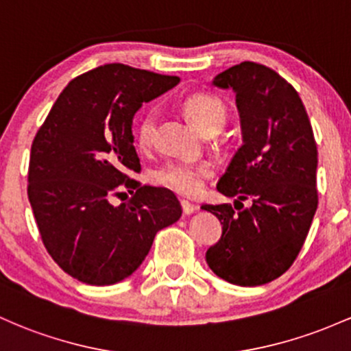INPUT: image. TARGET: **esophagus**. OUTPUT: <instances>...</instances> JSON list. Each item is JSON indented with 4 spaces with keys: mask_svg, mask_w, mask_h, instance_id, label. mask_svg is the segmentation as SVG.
<instances>
[{
    "mask_svg": "<svg viewBox=\"0 0 351 351\" xmlns=\"http://www.w3.org/2000/svg\"><path fill=\"white\" fill-rule=\"evenodd\" d=\"M182 208H183L184 215H191L196 210V206L193 205V203L186 202V199H182Z\"/></svg>",
    "mask_w": 351,
    "mask_h": 351,
    "instance_id": "obj_1",
    "label": "esophagus"
}]
</instances>
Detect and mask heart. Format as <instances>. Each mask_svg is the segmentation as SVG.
<instances>
[{
	"label": "heart",
	"mask_w": 351,
	"mask_h": 351,
	"mask_svg": "<svg viewBox=\"0 0 351 351\" xmlns=\"http://www.w3.org/2000/svg\"><path fill=\"white\" fill-rule=\"evenodd\" d=\"M184 113L190 117L199 132L221 130L226 121V106L217 95L195 93L183 103ZM156 111L146 110L136 123V141L141 148H148L155 140ZM215 173L210 161L175 160L161 165L155 171V182L163 188L183 196H195L205 188L208 178Z\"/></svg>",
	"instance_id": "heart-1"
}]
</instances>
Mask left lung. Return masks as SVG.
<instances>
[{"mask_svg": "<svg viewBox=\"0 0 351 351\" xmlns=\"http://www.w3.org/2000/svg\"><path fill=\"white\" fill-rule=\"evenodd\" d=\"M213 84L237 95L243 145L217 184L219 193L237 196L234 206H202L223 226L206 263L228 283L258 287L293 265L310 232L318 206L317 143L302 98L271 68L243 61Z\"/></svg>", "mask_w": 351, "mask_h": 351, "instance_id": "left-lung-1", "label": "left lung"}]
</instances>
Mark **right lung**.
<instances>
[{
    "label": "right lung",
    "instance_id": "add662e5",
    "mask_svg": "<svg viewBox=\"0 0 351 351\" xmlns=\"http://www.w3.org/2000/svg\"><path fill=\"white\" fill-rule=\"evenodd\" d=\"M178 76L111 63L76 76L38 130L28 198L45 248L58 267L88 285H114L143 263L155 234L182 217L175 193L130 176L140 106L178 84ZM126 187L134 196L110 203Z\"/></svg>",
    "mask_w": 351,
    "mask_h": 351
}]
</instances>
